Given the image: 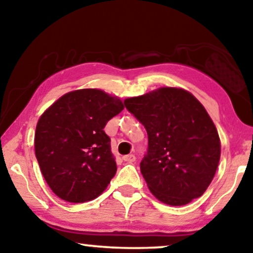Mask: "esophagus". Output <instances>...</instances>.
Listing matches in <instances>:
<instances>
[{
	"label": "esophagus",
	"instance_id": "34e87169",
	"mask_svg": "<svg viewBox=\"0 0 253 253\" xmlns=\"http://www.w3.org/2000/svg\"><path fill=\"white\" fill-rule=\"evenodd\" d=\"M123 160L126 161V162H130V164H132V162L136 161V157H134L133 154L124 155V157H123Z\"/></svg>",
	"mask_w": 253,
	"mask_h": 253
}]
</instances>
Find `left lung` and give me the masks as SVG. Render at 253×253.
I'll use <instances>...</instances> for the list:
<instances>
[{"mask_svg":"<svg viewBox=\"0 0 253 253\" xmlns=\"http://www.w3.org/2000/svg\"><path fill=\"white\" fill-rule=\"evenodd\" d=\"M124 105L147 131L140 171L150 191L171 206L202 196L221 154L219 133L202 103L185 89L162 87Z\"/></svg>","mask_w":253,"mask_h":253,"instance_id":"8db88e82","label":"left lung"}]
</instances>
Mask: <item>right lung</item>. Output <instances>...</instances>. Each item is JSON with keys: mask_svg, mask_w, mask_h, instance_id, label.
Wrapping results in <instances>:
<instances>
[{"mask_svg": "<svg viewBox=\"0 0 253 253\" xmlns=\"http://www.w3.org/2000/svg\"><path fill=\"white\" fill-rule=\"evenodd\" d=\"M124 109L119 98L101 89L69 92L38 121L34 150L47 184L61 199H95L116 174L106 124Z\"/></svg>", "mask_w": 253, "mask_h": 253, "instance_id": "right-lung-1", "label": "right lung"}]
</instances>
